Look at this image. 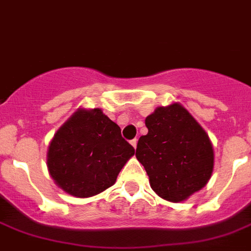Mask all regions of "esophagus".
Masks as SVG:
<instances>
[{
  "label": "esophagus",
  "instance_id": "1",
  "mask_svg": "<svg viewBox=\"0 0 251 251\" xmlns=\"http://www.w3.org/2000/svg\"><path fill=\"white\" fill-rule=\"evenodd\" d=\"M130 144H131V145L134 148H136V145H138V140H136V139H134V140L130 141Z\"/></svg>",
  "mask_w": 251,
  "mask_h": 251
}]
</instances>
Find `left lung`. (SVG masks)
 I'll use <instances>...</instances> for the list:
<instances>
[{"label": "left lung", "instance_id": "1", "mask_svg": "<svg viewBox=\"0 0 251 251\" xmlns=\"http://www.w3.org/2000/svg\"><path fill=\"white\" fill-rule=\"evenodd\" d=\"M136 158L152 191L169 202L186 201L203 188L213 172L212 143L197 120L180 103L159 106L145 119Z\"/></svg>", "mask_w": 251, "mask_h": 251}]
</instances>
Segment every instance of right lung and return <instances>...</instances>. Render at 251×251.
I'll list each match as a JSON object with an SVG mask.
<instances>
[{
    "instance_id": "add662e5",
    "label": "right lung",
    "mask_w": 251,
    "mask_h": 251,
    "mask_svg": "<svg viewBox=\"0 0 251 251\" xmlns=\"http://www.w3.org/2000/svg\"><path fill=\"white\" fill-rule=\"evenodd\" d=\"M135 149L101 108L80 107L54 134L48 148L50 177L77 198L99 195L115 184Z\"/></svg>"
}]
</instances>
